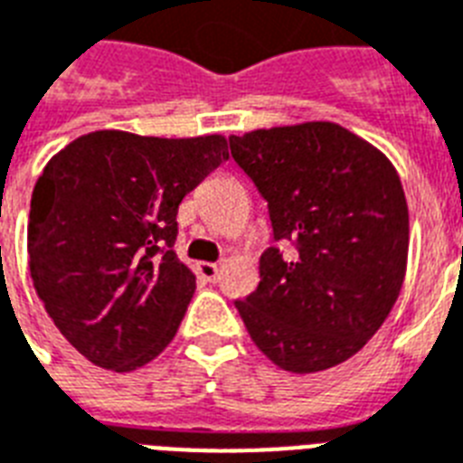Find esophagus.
Segmentation results:
<instances>
[{
	"label": "esophagus",
	"instance_id": "esophagus-1",
	"mask_svg": "<svg viewBox=\"0 0 463 463\" xmlns=\"http://www.w3.org/2000/svg\"><path fill=\"white\" fill-rule=\"evenodd\" d=\"M198 275L205 279V282H214L217 275H220V268L214 262H198Z\"/></svg>",
	"mask_w": 463,
	"mask_h": 463
}]
</instances>
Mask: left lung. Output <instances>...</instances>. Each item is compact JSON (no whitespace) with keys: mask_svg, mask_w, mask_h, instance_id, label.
Returning <instances> with one entry per match:
<instances>
[{"mask_svg":"<svg viewBox=\"0 0 463 463\" xmlns=\"http://www.w3.org/2000/svg\"><path fill=\"white\" fill-rule=\"evenodd\" d=\"M232 157L268 201L275 241L260 284L236 301L255 346L289 373L344 364L383 327L409 258V208L378 147L332 121L232 136Z\"/></svg>","mask_w":463,"mask_h":463,"instance_id":"1","label":"left lung"}]
</instances>
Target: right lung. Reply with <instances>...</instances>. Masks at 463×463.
Masks as SVG:
<instances>
[{
    "label": "right lung",
    "instance_id": "add662e5",
    "mask_svg": "<svg viewBox=\"0 0 463 463\" xmlns=\"http://www.w3.org/2000/svg\"><path fill=\"white\" fill-rule=\"evenodd\" d=\"M224 160L220 133L92 131L47 162L28 217L33 287L90 364L136 371L174 339L195 291L174 253L179 203Z\"/></svg>",
    "mask_w": 463,
    "mask_h": 463
}]
</instances>
